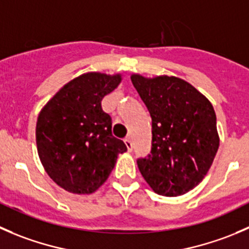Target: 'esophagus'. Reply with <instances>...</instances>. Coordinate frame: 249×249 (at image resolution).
<instances>
[{
  "label": "esophagus",
  "instance_id": "1",
  "mask_svg": "<svg viewBox=\"0 0 249 249\" xmlns=\"http://www.w3.org/2000/svg\"><path fill=\"white\" fill-rule=\"evenodd\" d=\"M124 144H125V146H127L128 151H129V152L132 151V150H133V142H132V140L129 139V138L124 140Z\"/></svg>",
  "mask_w": 249,
  "mask_h": 249
}]
</instances>
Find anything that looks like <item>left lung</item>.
<instances>
[{
    "instance_id": "left-lung-1",
    "label": "left lung",
    "mask_w": 249,
    "mask_h": 249,
    "mask_svg": "<svg viewBox=\"0 0 249 249\" xmlns=\"http://www.w3.org/2000/svg\"><path fill=\"white\" fill-rule=\"evenodd\" d=\"M152 120L151 154L138 168L159 195L176 197L193 190L211 168L219 147L211 102L174 76H130Z\"/></svg>"
}]
</instances>
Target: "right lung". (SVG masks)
Masks as SVG:
<instances>
[{
    "mask_svg": "<svg viewBox=\"0 0 249 249\" xmlns=\"http://www.w3.org/2000/svg\"><path fill=\"white\" fill-rule=\"evenodd\" d=\"M121 75L88 72L66 83L41 110L36 144L47 174L72 194H92L102 186L127 151L111 133V117L102 99L121 82Z\"/></svg>",
    "mask_w": 249,
    "mask_h": 249,
    "instance_id": "1",
    "label": "right lung"
}]
</instances>
